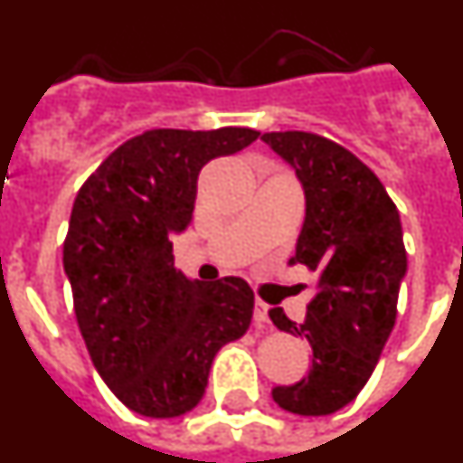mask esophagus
Instances as JSON below:
<instances>
[{
	"label": "esophagus",
	"mask_w": 463,
	"mask_h": 463,
	"mask_svg": "<svg viewBox=\"0 0 463 463\" xmlns=\"http://www.w3.org/2000/svg\"><path fill=\"white\" fill-rule=\"evenodd\" d=\"M255 322L257 325H267L269 322V306L261 304V301H257L255 304Z\"/></svg>",
	"instance_id": "obj_1"
}]
</instances>
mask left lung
<instances>
[{"mask_svg":"<svg viewBox=\"0 0 463 463\" xmlns=\"http://www.w3.org/2000/svg\"><path fill=\"white\" fill-rule=\"evenodd\" d=\"M261 141L297 174L306 218L294 261L317 276L320 292L301 325L282 308L269 310L280 331L313 347L308 375L273 387L294 415H331L369 383L396 322L408 271L399 211L378 175L350 150L308 132H271Z\"/></svg>","mask_w":463,"mask_h":463,"instance_id":"8db88e82","label":"left lung"}]
</instances>
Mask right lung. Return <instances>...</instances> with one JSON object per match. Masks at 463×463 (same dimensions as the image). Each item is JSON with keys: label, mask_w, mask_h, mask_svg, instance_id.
<instances>
[{"label": "right lung", "mask_w": 463, "mask_h": 463, "mask_svg": "<svg viewBox=\"0 0 463 463\" xmlns=\"http://www.w3.org/2000/svg\"><path fill=\"white\" fill-rule=\"evenodd\" d=\"M257 137L245 127L150 129L113 150L76 194L62 257L76 320L97 373L138 415L190 412L220 347L250 326V285L187 278L171 236L190 227L203 165Z\"/></svg>", "instance_id": "1"}]
</instances>
